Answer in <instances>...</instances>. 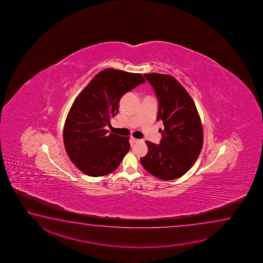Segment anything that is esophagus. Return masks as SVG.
<instances>
[{
	"instance_id": "obj_1",
	"label": "esophagus",
	"mask_w": 263,
	"mask_h": 263,
	"mask_svg": "<svg viewBox=\"0 0 263 263\" xmlns=\"http://www.w3.org/2000/svg\"><path fill=\"white\" fill-rule=\"evenodd\" d=\"M132 141H133L134 143H138L140 140H139V139L134 138V137H132Z\"/></svg>"
}]
</instances>
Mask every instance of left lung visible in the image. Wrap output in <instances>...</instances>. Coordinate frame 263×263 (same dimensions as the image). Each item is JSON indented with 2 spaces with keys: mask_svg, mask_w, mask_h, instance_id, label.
Returning <instances> with one entry per match:
<instances>
[{
  "mask_svg": "<svg viewBox=\"0 0 263 263\" xmlns=\"http://www.w3.org/2000/svg\"><path fill=\"white\" fill-rule=\"evenodd\" d=\"M143 76L156 92L157 120L163 121L165 129L160 144L145 142L148 153L141 158V163L147 172L162 180L180 178L195 163L203 143L196 106L173 76L162 73Z\"/></svg>",
  "mask_w": 263,
  "mask_h": 263,
  "instance_id": "left-lung-1",
  "label": "left lung"
}]
</instances>
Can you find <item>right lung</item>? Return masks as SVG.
Wrapping results in <instances>:
<instances>
[{
    "instance_id": "1",
    "label": "right lung",
    "mask_w": 263,
    "mask_h": 263,
    "mask_svg": "<svg viewBox=\"0 0 263 263\" xmlns=\"http://www.w3.org/2000/svg\"><path fill=\"white\" fill-rule=\"evenodd\" d=\"M143 83L140 73L106 69L76 98L65 120L63 141L69 158L83 173H111L129 151V137L108 134L106 128L119 111L120 98Z\"/></svg>"
}]
</instances>
